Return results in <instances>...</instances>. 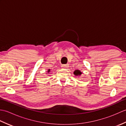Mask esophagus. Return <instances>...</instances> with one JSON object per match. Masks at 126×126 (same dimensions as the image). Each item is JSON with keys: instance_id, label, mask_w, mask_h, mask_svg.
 I'll list each match as a JSON object with an SVG mask.
<instances>
[{"instance_id": "obj_1", "label": "esophagus", "mask_w": 126, "mask_h": 126, "mask_svg": "<svg viewBox=\"0 0 126 126\" xmlns=\"http://www.w3.org/2000/svg\"><path fill=\"white\" fill-rule=\"evenodd\" d=\"M68 64H64L61 66V68L62 69H65L66 68H68Z\"/></svg>"}]
</instances>
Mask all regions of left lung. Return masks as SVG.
I'll return each mask as SVG.
<instances>
[{
  "label": "left lung",
  "mask_w": 126,
  "mask_h": 126,
  "mask_svg": "<svg viewBox=\"0 0 126 126\" xmlns=\"http://www.w3.org/2000/svg\"><path fill=\"white\" fill-rule=\"evenodd\" d=\"M82 72L79 70H76L74 71V74L75 75V76L77 77L80 76L82 75Z\"/></svg>",
  "instance_id": "1"
}]
</instances>
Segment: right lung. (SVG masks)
Wrapping results in <instances>:
<instances>
[{"label": "right lung", "instance_id": "add662e5", "mask_svg": "<svg viewBox=\"0 0 126 126\" xmlns=\"http://www.w3.org/2000/svg\"><path fill=\"white\" fill-rule=\"evenodd\" d=\"M51 71H50V69H48V70L47 71V74H49V73H50V72Z\"/></svg>", "mask_w": 126, "mask_h": 126}]
</instances>
